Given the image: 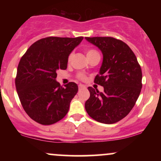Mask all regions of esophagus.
I'll return each instance as SVG.
<instances>
[{
	"mask_svg": "<svg viewBox=\"0 0 161 161\" xmlns=\"http://www.w3.org/2000/svg\"><path fill=\"white\" fill-rule=\"evenodd\" d=\"M86 88V86H85L84 85H79V89H81V88Z\"/></svg>",
	"mask_w": 161,
	"mask_h": 161,
	"instance_id": "1",
	"label": "esophagus"
}]
</instances>
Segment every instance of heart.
I'll return each instance as SVG.
<instances>
[{
	"mask_svg": "<svg viewBox=\"0 0 161 161\" xmlns=\"http://www.w3.org/2000/svg\"><path fill=\"white\" fill-rule=\"evenodd\" d=\"M95 54H98V53H97L96 51H95V50H92V49L88 50V51H87V53H86L87 57H90V56H92V55H95ZM71 58H72V54H70L69 57V61L70 60H71ZM79 77L81 79H82V80H83V79H86V77H85L84 75H82V74L79 75Z\"/></svg>",
	"mask_w": 161,
	"mask_h": 161,
	"instance_id": "1",
	"label": "heart"
}]
</instances>
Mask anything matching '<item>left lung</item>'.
Wrapping results in <instances>:
<instances>
[{
    "label": "left lung",
    "mask_w": 161,
    "mask_h": 161,
    "mask_svg": "<svg viewBox=\"0 0 161 161\" xmlns=\"http://www.w3.org/2000/svg\"><path fill=\"white\" fill-rule=\"evenodd\" d=\"M101 50L103 62L95 82L104 87L99 92L88 87L90 97L85 108L92 119L105 124L121 120L133 108L142 87L137 58L126 44L111 37H86Z\"/></svg>",
    "instance_id": "1"
}]
</instances>
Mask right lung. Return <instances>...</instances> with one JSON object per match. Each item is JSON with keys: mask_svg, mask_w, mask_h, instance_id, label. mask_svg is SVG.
Here are the masks:
<instances>
[{"mask_svg": "<svg viewBox=\"0 0 161 161\" xmlns=\"http://www.w3.org/2000/svg\"><path fill=\"white\" fill-rule=\"evenodd\" d=\"M83 37H47L37 41L22 57L17 68L16 88L22 106L33 120L51 125L62 119L69 109L78 86H61L57 71L67 68L70 53Z\"/></svg>", "mask_w": 161, "mask_h": 161, "instance_id": "add662e5", "label": "right lung"}]
</instances>
